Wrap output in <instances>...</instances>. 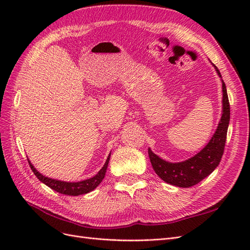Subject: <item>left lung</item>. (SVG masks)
Wrapping results in <instances>:
<instances>
[{"instance_id":"1","label":"left lung","mask_w":250,"mask_h":250,"mask_svg":"<svg viewBox=\"0 0 250 250\" xmlns=\"http://www.w3.org/2000/svg\"><path fill=\"white\" fill-rule=\"evenodd\" d=\"M215 69L219 76L221 74L215 65ZM222 92H223V112L218 128L208 142L199 153L188 158L183 163H168L154 154L152 151L148 149V154L153 170L167 184L180 187L190 188L197 185L202 179L208 176L220 163L225 147L226 134L230 118V106L229 101L228 92H226L225 83L222 80Z\"/></svg>"}]
</instances>
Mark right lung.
Instances as JSON below:
<instances>
[{
  "mask_svg": "<svg viewBox=\"0 0 250 250\" xmlns=\"http://www.w3.org/2000/svg\"><path fill=\"white\" fill-rule=\"evenodd\" d=\"M109 158H110V154L108 155L107 160H106V162H105L102 169L98 172L94 177L82 180V181H78V183H66V181H60V180L46 177V176L42 175L41 173L37 172V170L33 167V165H31V163H30L29 161H28V163L30 165V168H31V170L35 174V176L39 178L42 183H43L44 185L51 188L52 190H54L58 193L64 194V195L78 196V195L89 193L90 191H93L94 188H96L101 184V181L103 180V178L105 176V173H106Z\"/></svg>",
  "mask_w": 250,
  "mask_h": 250,
  "instance_id": "1",
  "label": "right lung"
}]
</instances>
